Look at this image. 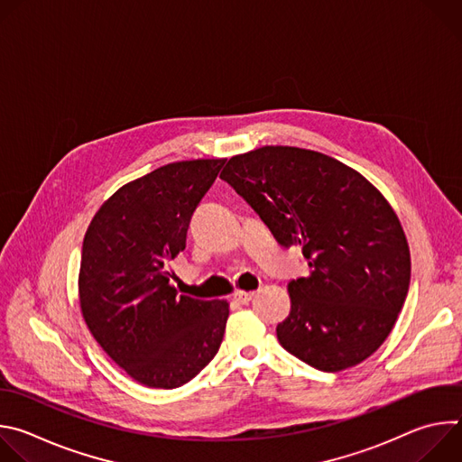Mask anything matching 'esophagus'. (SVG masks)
Here are the masks:
<instances>
[{
	"label": "esophagus",
	"mask_w": 462,
	"mask_h": 462,
	"mask_svg": "<svg viewBox=\"0 0 462 462\" xmlns=\"http://www.w3.org/2000/svg\"><path fill=\"white\" fill-rule=\"evenodd\" d=\"M232 298H234V301H237V303L245 305V303H248V301L254 298V292H246V291H236Z\"/></svg>",
	"instance_id": "esophagus-1"
}]
</instances>
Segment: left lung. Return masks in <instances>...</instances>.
<instances>
[{"instance_id":"left-lung-1","label":"left lung","mask_w":462,"mask_h":462,"mask_svg":"<svg viewBox=\"0 0 462 462\" xmlns=\"http://www.w3.org/2000/svg\"><path fill=\"white\" fill-rule=\"evenodd\" d=\"M221 179L278 243L300 245L309 259V276L287 285L291 312L276 327L282 347L325 373L371 356L411 278L410 245L385 197L347 164L294 146L234 155Z\"/></svg>"}]
</instances>
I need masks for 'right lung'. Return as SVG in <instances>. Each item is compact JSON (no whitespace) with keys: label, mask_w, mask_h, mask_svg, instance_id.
Here are the masks:
<instances>
[{"label":"right lung","mask_w":462,"mask_h":462,"mask_svg":"<svg viewBox=\"0 0 462 462\" xmlns=\"http://www.w3.org/2000/svg\"><path fill=\"white\" fill-rule=\"evenodd\" d=\"M225 159L179 161L120 186L91 219L79 273L84 321L106 355L146 387L175 389L217 355L226 300L170 285V261Z\"/></svg>","instance_id":"right-lung-1"}]
</instances>
